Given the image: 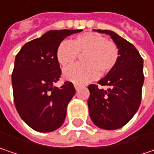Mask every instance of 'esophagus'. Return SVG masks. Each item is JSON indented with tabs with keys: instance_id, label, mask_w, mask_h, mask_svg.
<instances>
[{
	"instance_id": "1",
	"label": "esophagus",
	"mask_w": 154,
	"mask_h": 154,
	"mask_svg": "<svg viewBox=\"0 0 154 154\" xmlns=\"http://www.w3.org/2000/svg\"><path fill=\"white\" fill-rule=\"evenodd\" d=\"M74 87H75V89H76V90H78V88H79V85H78L77 84H74Z\"/></svg>"
}]
</instances>
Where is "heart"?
<instances>
[{
  "mask_svg": "<svg viewBox=\"0 0 154 154\" xmlns=\"http://www.w3.org/2000/svg\"><path fill=\"white\" fill-rule=\"evenodd\" d=\"M79 55H85V63L64 69L63 76L72 82L85 84L97 78L99 71L102 74L110 72L118 63L119 52L113 42L94 32L78 35L71 42H62L57 50V60L63 68L73 64Z\"/></svg>",
  "mask_w": 154,
  "mask_h": 154,
  "instance_id": "b5f03b06",
  "label": "heart"
}]
</instances>
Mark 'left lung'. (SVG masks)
<instances>
[{"label": "left lung", "instance_id": "8db88e82", "mask_svg": "<svg viewBox=\"0 0 154 154\" xmlns=\"http://www.w3.org/2000/svg\"><path fill=\"white\" fill-rule=\"evenodd\" d=\"M96 31L111 36L119 57L116 66L97 82L101 86H107V90L99 89L97 85L88 86L89 113L99 128L116 130L129 122L140 107L144 83L143 58L131 42L115 32Z\"/></svg>", "mask_w": 154, "mask_h": 154}]
</instances>
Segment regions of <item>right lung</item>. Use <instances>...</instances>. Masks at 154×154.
I'll use <instances>...</instances> for the list:
<instances>
[{
    "label": "right lung",
    "mask_w": 154,
    "mask_h": 154,
    "mask_svg": "<svg viewBox=\"0 0 154 154\" xmlns=\"http://www.w3.org/2000/svg\"><path fill=\"white\" fill-rule=\"evenodd\" d=\"M82 29L50 30L25 43L15 57L12 85L15 108L24 122L35 131H53L63 124L67 105L76 90L65 81L55 87L61 77L57 57L59 44Z\"/></svg>",
    "instance_id": "1"
}]
</instances>
